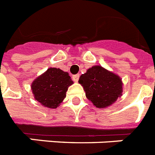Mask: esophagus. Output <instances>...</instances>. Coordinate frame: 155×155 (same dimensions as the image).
Wrapping results in <instances>:
<instances>
[{
    "mask_svg": "<svg viewBox=\"0 0 155 155\" xmlns=\"http://www.w3.org/2000/svg\"><path fill=\"white\" fill-rule=\"evenodd\" d=\"M79 78H80V75L77 74V75H72V80L75 81V82H78V80H79Z\"/></svg>",
    "mask_w": 155,
    "mask_h": 155,
    "instance_id": "1",
    "label": "esophagus"
}]
</instances>
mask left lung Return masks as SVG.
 <instances>
[{"mask_svg": "<svg viewBox=\"0 0 155 155\" xmlns=\"http://www.w3.org/2000/svg\"><path fill=\"white\" fill-rule=\"evenodd\" d=\"M79 83L84 87L86 97L97 108L109 107L122 96L123 83L120 76L101 66L87 69L80 75Z\"/></svg>", "mask_w": 155, "mask_h": 155, "instance_id": "8db88e82", "label": "left lung"}]
</instances>
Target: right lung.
Segmentation results:
<instances>
[{
    "label": "right lung",
    "instance_id": "obj_1",
    "mask_svg": "<svg viewBox=\"0 0 155 155\" xmlns=\"http://www.w3.org/2000/svg\"><path fill=\"white\" fill-rule=\"evenodd\" d=\"M72 84L68 72L50 68L33 81L31 90L35 101L44 107L56 108L66 97L68 87Z\"/></svg>",
    "mask_w": 155,
    "mask_h": 155
}]
</instances>
